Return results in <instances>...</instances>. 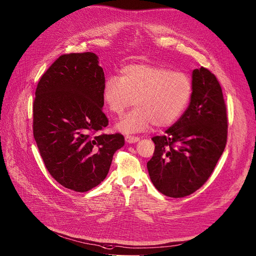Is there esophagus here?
Here are the masks:
<instances>
[{"mask_svg":"<svg viewBox=\"0 0 256 256\" xmlns=\"http://www.w3.org/2000/svg\"><path fill=\"white\" fill-rule=\"evenodd\" d=\"M139 140H140V138H138V137H134V136H130V134H126V143L132 144V143L138 142Z\"/></svg>","mask_w":256,"mask_h":256,"instance_id":"obj_1","label":"esophagus"}]
</instances>
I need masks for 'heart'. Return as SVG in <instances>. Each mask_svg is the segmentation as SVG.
Listing matches in <instances>:
<instances>
[{
    "mask_svg": "<svg viewBox=\"0 0 256 256\" xmlns=\"http://www.w3.org/2000/svg\"><path fill=\"white\" fill-rule=\"evenodd\" d=\"M192 92V81L185 73L130 64L120 70V79L112 76L105 80L102 98L116 116H122L134 102L136 108L117 126L120 132L130 134L145 132L152 124L158 128L172 126L185 111Z\"/></svg>",
    "mask_w": 256,
    "mask_h": 256,
    "instance_id": "b5f03b06",
    "label": "heart"
}]
</instances>
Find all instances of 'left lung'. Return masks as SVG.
I'll use <instances>...</instances> for the list:
<instances>
[{"label": "left lung", "mask_w": 256, "mask_h": 256, "mask_svg": "<svg viewBox=\"0 0 256 256\" xmlns=\"http://www.w3.org/2000/svg\"><path fill=\"white\" fill-rule=\"evenodd\" d=\"M192 85L188 108L164 134L152 138L148 173L170 198L190 196L205 184L226 145V106L217 78L200 66L192 72Z\"/></svg>", "instance_id": "left-lung-1"}]
</instances>
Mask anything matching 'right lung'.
I'll use <instances>...</instances> for the list:
<instances>
[{"mask_svg": "<svg viewBox=\"0 0 256 256\" xmlns=\"http://www.w3.org/2000/svg\"><path fill=\"white\" fill-rule=\"evenodd\" d=\"M92 52L60 56L41 77L32 112V132L49 174L77 192L103 181L122 134H96L108 126L102 90L105 75Z\"/></svg>", "mask_w": 256, "mask_h": 256, "instance_id": "obj_1", "label": "right lung"}]
</instances>
